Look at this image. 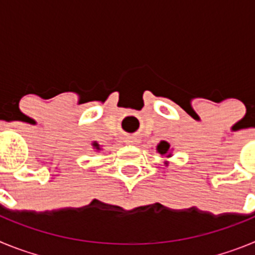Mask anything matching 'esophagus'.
Masks as SVG:
<instances>
[{"mask_svg":"<svg viewBox=\"0 0 255 255\" xmlns=\"http://www.w3.org/2000/svg\"><path fill=\"white\" fill-rule=\"evenodd\" d=\"M126 143L136 145V144L140 143V139H139V136H129V138H126Z\"/></svg>","mask_w":255,"mask_h":255,"instance_id":"obj_1","label":"esophagus"}]
</instances>
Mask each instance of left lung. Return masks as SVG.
<instances>
[{"mask_svg": "<svg viewBox=\"0 0 255 255\" xmlns=\"http://www.w3.org/2000/svg\"><path fill=\"white\" fill-rule=\"evenodd\" d=\"M157 150H158V153H161V154H166V157H171V154L168 153V150H170V144H168L167 141H161V143L157 145Z\"/></svg>", "mask_w": 255, "mask_h": 255, "instance_id": "8db88e82", "label": "left lung"}]
</instances>
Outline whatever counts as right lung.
<instances>
[{
  "label": "right lung",
  "instance_id": "1",
  "mask_svg": "<svg viewBox=\"0 0 255 255\" xmlns=\"http://www.w3.org/2000/svg\"><path fill=\"white\" fill-rule=\"evenodd\" d=\"M93 147H94V149H97V150H100V149H101L100 144H98V143H93Z\"/></svg>",
  "mask_w": 255,
  "mask_h": 255
}]
</instances>
